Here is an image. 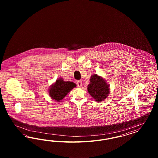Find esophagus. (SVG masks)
<instances>
[{
	"instance_id": "1",
	"label": "esophagus",
	"mask_w": 158,
	"mask_h": 158,
	"mask_svg": "<svg viewBox=\"0 0 158 158\" xmlns=\"http://www.w3.org/2000/svg\"><path fill=\"white\" fill-rule=\"evenodd\" d=\"M76 84H77V86L78 87L81 88V87H82V82L81 81H77Z\"/></svg>"
}]
</instances>
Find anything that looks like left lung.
<instances>
[{"mask_svg":"<svg viewBox=\"0 0 158 158\" xmlns=\"http://www.w3.org/2000/svg\"><path fill=\"white\" fill-rule=\"evenodd\" d=\"M88 91L91 97L97 102L104 101L109 95V85L105 80L97 75L90 76V83L88 86Z\"/></svg>","mask_w":158,"mask_h":158,"instance_id":"1","label":"left lung"}]
</instances>
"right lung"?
<instances>
[{
    "label": "right lung",
    "instance_id": "add662e5",
    "mask_svg": "<svg viewBox=\"0 0 158 158\" xmlns=\"http://www.w3.org/2000/svg\"><path fill=\"white\" fill-rule=\"evenodd\" d=\"M76 86L75 83L65 82L61 78L57 79L49 89V95L55 101L60 102L67 95L68 93Z\"/></svg>",
    "mask_w": 158,
    "mask_h": 158
}]
</instances>
